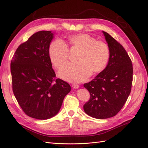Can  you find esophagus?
<instances>
[{
    "label": "esophagus",
    "instance_id": "esophagus-1",
    "mask_svg": "<svg viewBox=\"0 0 148 148\" xmlns=\"http://www.w3.org/2000/svg\"><path fill=\"white\" fill-rule=\"evenodd\" d=\"M71 86H72L73 88H75V89H77L79 87V84H73L72 85H71Z\"/></svg>",
    "mask_w": 148,
    "mask_h": 148
}]
</instances>
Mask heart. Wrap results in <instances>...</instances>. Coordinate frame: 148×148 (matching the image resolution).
Segmentation results:
<instances>
[{"label":"heart","mask_w":148,"mask_h":148,"mask_svg":"<svg viewBox=\"0 0 148 148\" xmlns=\"http://www.w3.org/2000/svg\"><path fill=\"white\" fill-rule=\"evenodd\" d=\"M70 45L79 49L78 62L64 66L59 71L60 77L72 82L86 79L92 73L101 72L106 67L110 58L107 44L86 33L71 35L68 37ZM69 47L60 39H54L49 46L48 54L52 64L60 69L69 59Z\"/></svg>","instance_id":"heart-1"}]
</instances>
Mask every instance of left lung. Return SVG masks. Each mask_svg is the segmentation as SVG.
<instances>
[{
    "label": "left lung",
    "mask_w": 148,
    "mask_h": 148,
    "mask_svg": "<svg viewBox=\"0 0 148 148\" xmlns=\"http://www.w3.org/2000/svg\"><path fill=\"white\" fill-rule=\"evenodd\" d=\"M110 49V58L105 69L84 87L90 99L83 106L85 112L92 117H112L122 109L130 94L133 81V65L121 44L103 31Z\"/></svg>",
    "instance_id": "obj_1"
}]
</instances>
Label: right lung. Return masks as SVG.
<instances>
[{
    "mask_svg": "<svg viewBox=\"0 0 148 148\" xmlns=\"http://www.w3.org/2000/svg\"><path fill=\"white\" fill-rule=\"evenodd\" d=\"M53 37L50 31L33 34L16 50L10 64L12 89L18 103L30 117L46 120L56 115L70 84L56 78L48 54Z\"/></svg>",
    "mask_w": 148,
    "mask_h": 148,
    "instance_id": "right-lung-1",
    "label": "right lung"
}]
</instances>
